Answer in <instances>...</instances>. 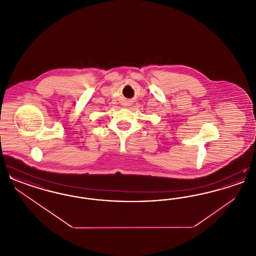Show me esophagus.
I'll return each instance as SVG.
<instances>
[{
    "instance_id": "1",
    "label": "esophagus",
    "mask_w": 256,
    "mask_h": 256,
    "mask_svg": "<svg viewBox=\"0 0 256 256\" xmlns=\"http://www.w3.org/2000/svg\"><path fill=\"white\" fill-rule=\"evenodd\" d=\"M121 104L124 108H128L132 104V100H126V98H122V102H121Z\"/></svg>"
}]
</instances>
